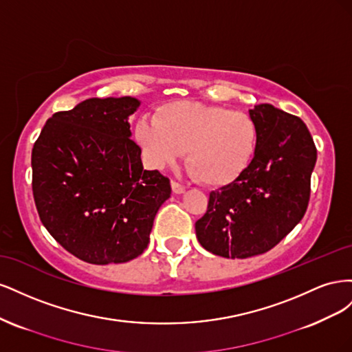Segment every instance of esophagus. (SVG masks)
Wrapping results in <instances>:
<instances>
[{
	"mask_svg": "<svg viewBox=\"0 0 352 352\" xmlns=\"http://www.w3.org/2000/svg\"><path fill=\"white\" fill-rule=\"evenodd\" d=\"M172 189H173L175 194H184L186 188L182 184L176 182V180H172Z\"/></svg>",
	"mask_w": 352,
	"mask_h": 352,
	"instance_id": "1",
	"label": "esophagus"
}]
</instances>
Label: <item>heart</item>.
Wrapping results in <instances>:
<instances>
[{"instance_id": "b5f03b06", "label": "heart", "mask_w": 352, "mask_h": 352, "mask_svg": "<svg viewBox=\"0 0 352 352\" xmlns=\"http://www.w3.org/2000/svg\"><path fill=\"white\" fill-rule=\"evenodd\" d=\"M148 163L162 168L186 151L190 176L206 186H226L236 180L257 150V124L242 111L199 101H170L154 111V120L135 127Z\"/></svg>"}]
</instances>
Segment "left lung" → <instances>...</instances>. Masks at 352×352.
<instances>
[{
  "instance_id": "1",
  "label": "left lung",
  "mask_w": 352,
  "mask_h": 352,
  "mask_svg": "<svg viewBox=\"0 0 352 352\" xmlns=\"http://www.w3.org/2000/svg\"><path fill=\"white\" fill-rule=\"evenodd\" d=\"M250 116L257 150L232 184L210 192L206 214L195 223L199 243L226 258H248L276 247L304 217L317 150L300 117L270 104Z\"/></svg>"
}]
</instances>
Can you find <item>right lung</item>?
Segmentation results:
<instances>
[{"label": "right lung", "mask_w": 352, "mask_h": 352, "mask_svg": "<svg viewBox=\"0 0 352 352\" xmlns=\"http://www.w3.org/2000/svg\"><path fill=\"white\" fill-rule=\"evenodd\" d=\"M132 97L89 98L47 120L32 150V190L42 225L91 264L126 263L150 242L170 197L168 177L144 170L131 140Z\"/></svg>", "instance_id": "right-lung-1"}]
</instances>
